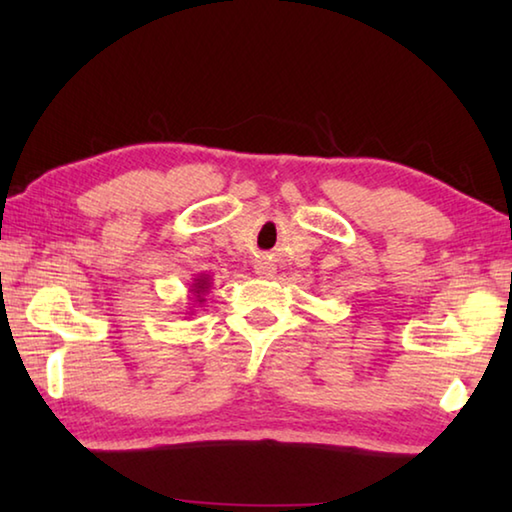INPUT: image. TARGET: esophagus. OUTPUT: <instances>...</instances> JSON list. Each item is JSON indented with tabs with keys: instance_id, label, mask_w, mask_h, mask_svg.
<instances>
[{
	"instance_id": "obj_1",
	"label": "esophagus",
	"mask_w": 512,
	"mask_h": 512,
	"mask_svg": "<svg viewBox=\"0 0 512 512\" xmlns=\"http://www.w3.org/2000/svg\"><path fill=\"white\" fill-rule=\"evenodd\" d=\"M275 273V266L271 262H257L255 264V275L257 277H271Z\"/></svg>"
}]
</instances>
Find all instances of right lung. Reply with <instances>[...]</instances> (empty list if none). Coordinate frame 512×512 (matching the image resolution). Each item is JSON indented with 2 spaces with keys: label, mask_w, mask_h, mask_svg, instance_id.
I'll list each match as a JSON object with an SVG mask.
<instances>
[{
  "label": "right lung",
  "mask_w": 512,
  "mask_h": 512,
  "mask_svg": "<svg viewBox=\"0 0 512 512\" xmlns=\"http://www.w3.org/2000/svg\"><path fill=\"white\" fill-rule=\"evenodd\" d=\"M210 289H212V275L198 273L192 280V289H189V293H192V305L201 307L205 302V296L210 293ZM189 309H192V307H189ZM189 314H194V311H189Z\"/></svg>",
  "instance_id": "1"
}]
</instances>
